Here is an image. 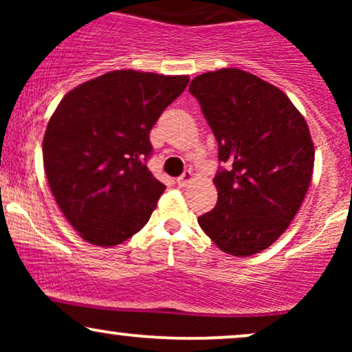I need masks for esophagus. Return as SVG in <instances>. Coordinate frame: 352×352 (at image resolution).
Wrapping results in <instances>:
<instances>
[{
	"instance_id": "esophagus-1",
	"label": "esophagus",
	"mask_w": 352,
	"mask_h": 352,
	"mask_svg": "<svg viewBox=\"0 0 352 352\" xmlns=\"http://www.w3.org/2000/svg\"><path fill=\"white\" fill-rule=\"evenodd\" d=\"M193 180V172L192 170H185L182 175L177 179V184L180 185V187H187L190 182Z\"/></svg>"
}]
</instances>
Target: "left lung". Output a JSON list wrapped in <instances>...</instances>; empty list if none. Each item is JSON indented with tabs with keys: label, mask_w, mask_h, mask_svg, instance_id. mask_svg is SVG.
<instances>
[{
	"label": "left lung",
	"mask_w": 352,
	"mask_h": 352,
	"mask_svg": "<svg viewBox=\"0 0 352 352\" xmlns=\"http://www.w3.org/2000/svg\"><path fill=\"white\" fill-rule=\"evenodd\" d=\"M190 94L218 142L215 208L199 225L233 256H250L280 238L309 188L314 145L285 92L241 69L197 76Z\"/></svg>",
	"instance_id": "obj_1"
}]
</instances>
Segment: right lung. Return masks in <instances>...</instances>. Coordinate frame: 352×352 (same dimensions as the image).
Here are the masks:
<instances>
[{
	"label": "right lung",
	"instance_id": "1",
	"mask_svg": "<svg viewBox=\"0 0 352 352\" xmlns=\"http://www.w3.org/2000/svg\"><path fill=\"white\" fill-rule=\"evenodd\" d=\"M188 76L112 71L64 96L43 140L44 172L84 240L114 246L151 218L165 185L148 170L153 124Z\"/></svg>",
	"mask_w": 352,
	"mask_h": 352
}]
</instances>
